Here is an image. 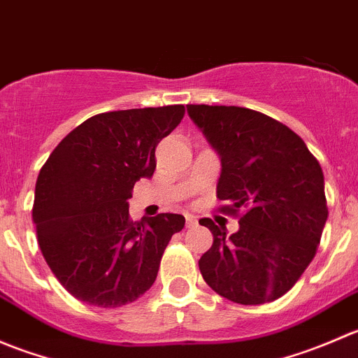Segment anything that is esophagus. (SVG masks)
I'll return each mask as SVG.
<instances>
[{
    "label": "esophagus",
    "mask_w": 358,
    "mask_h": 358,
    "mask_svg": "<svg viewBox=\"0 0 358 358\" xmlns=\"http://www.w3.org/2000/svg\"><path fill=\"white\" fill-rule=\"evenodd\" d=\"M185 223H187V227H196L197 225V218L194 215H185Z\"/></svg>",
    "instance_id": "1"
}]
</instances>
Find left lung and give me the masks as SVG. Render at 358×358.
<instances>
[{"instance_id":"1","label":"left lung","mask_w":358,"mask_h":358,"mask_svg":"<svg viewBox=\"0 0 358 358\" xmlns=\"http://www.w3.org/2000/svg\"><path fill=\"white\" fill-rule=\"evenodd\" d=\"M222 159L220 211L239 217L232 236L213 220L201 225L213 246L201 256L206 284L241 305L286 294L313 259L327 220L324 173L292 129L246 107L187 106Z\"/></svg>"}]
</instances>
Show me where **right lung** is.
Here are the masks:
<instances>
[{
	"label": "right lung",
	"mask_w": 358,
	"mask_h": 358,
	"mask_svg": "<svg viewBox=\"0 0 358 358\" xmlns=\"http://www.w3.org/2000/svg\"><path fill=\"white\" fill-rule=\"evenodd\" d=\"M185 114L183 106L96 114L72 129L38 175L36 236L59 282L79 301L128 305L150 289L162 252L185 225L161 213L129 220L128 199L156 169V147Z\"/></svg>",
	"instance_id": "right-lung-1"
}]
</instances>
